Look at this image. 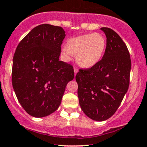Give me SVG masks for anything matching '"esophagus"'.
I'll return each mask as SVG.
<instances>
[{
	"instance_id": "1",
	"label": "esophagus",
	"mask_w": 147,
	"mask_h": 147,
	"mask_svg": "<svg viewBox=\"0 0 147 147\" xmlns=\"http://www.w3.org/2000/svg\"><path fill=\"white\" fill-rule=\"evenodd\" d=\"M74 72H75V75H76V74L78 72V68H74Z\"/></svg>"
}]
</instances>
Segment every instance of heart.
<instances>
[{
  "label": "heart",
  "instance_id": "1",
  "mask_svg": "<svg viewBox=\"0 0 147 147\" xmlns=\"http://www.w3.org/2000/svg\"><path fill=\"white\" fill-rule=\"evenodd\" d=\"M106 47V40L99 33L85 34L71 38L66 46L62 48V55L65 61H69L72 55L81 67L91 68L101 60Z\"/></svg>",
  "mask_w": 147,
  "mask_h": 147
}]
</instances>
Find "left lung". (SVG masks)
Here are the masks:
<instances>
[{
    "label": "left lung",
    "instance_id": "left-lung-1",
    "mask_svg": "<svg viewBox=\"0 0 147 147\" xmlns=\"http://www.w3.org/2000/svg\"><path fill=\"white\" fill-rule=\"evenodd\" d=\"M107 46L102 60L93 67L80 69L75 79L80 107L88 117L102 121L119 108L129 85L131 59L127 45L109 28H102Z\"/></svg>",
    "mask_w": 147,
    "mask_h": 147
}]
</instances>
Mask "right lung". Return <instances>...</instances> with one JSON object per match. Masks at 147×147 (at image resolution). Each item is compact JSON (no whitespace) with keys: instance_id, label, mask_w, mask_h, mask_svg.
Returning a JSON list of instances; mask_svg holds the SVG:
<instances>
[{"instance_id":"add662e5","label":"right lung","mask_w":147,"mask_h":147,"mask_svg":"<svg viewBox=\"0 0 147 147\" xmlns=\"http://www.w3.org/2000/svg\"><path fill=\"white\" fill-rule=\"evenodd\" d=\"M65 37L61 27L40 25L16 48L12 70L13 90L23 109L34 117L55 112L67 84L74 78L72 66L59 60Z\"/></svg>"}]
</instances>
